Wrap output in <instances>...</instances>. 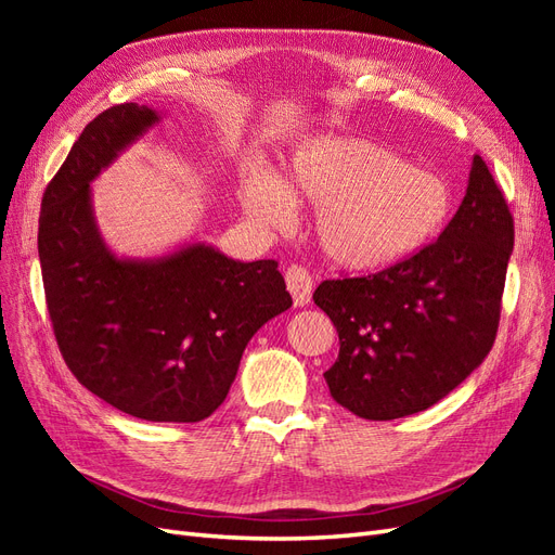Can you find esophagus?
<instances>
[{
  "label": "esophagus",
  "mask_w": 555,
  "mask_h": 555,
  "mask_svg": "<svg viewBox=\"0 0 555 555\" xmlns=\"http://www.w3.org/2000/svg\"><path fill=\"white\" fill-rule=\"evenodd\" d=\"M284 280H287V289L294 298L296 308H304L310 304L312 298V278L306 271L304 266H289L287 273H284Z\"/></svg>",
  "instance_id": "1"
}]
</instances>
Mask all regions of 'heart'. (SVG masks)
<instances>
[{"label": "heart", "instance_id": "obj_1", "mask_svg": "<svg viewBox=\"0 0 555 555\" xmlns=\"http://www.w3.org/2000/svg\"><path fill=\"white\" fill-rule=\"evenodd\" d=\"M241 208L261 227L284 229L294 204L317 212V243L351 273H377L426 249L451 220L453 192L440 176L363 137L298 143L284 173L255 171L241 184Z\"/></svg>", "mask_w": 555, "mask_h": 555}]
</instances>
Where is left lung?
Here are the masks:
<instances>
[{
    "instance_id": "left-lung-1",
    "label": "left lung",
    "mask_w": 555,
    "mask_h": 555,
    "mask_svg": "<svg viewBox=\"0 0 555 555\" xmlns=\"http://www.w3.org/2000/svg\"><path fill=\"white\" fill-rule=\"evenodd\" d=\"M512 249L507 201L475 155L465 196L438 241L375 275L314 289L340 338L324 373L333 400L389 422L449 396L493 347Z\"/></svg>"
}]
</instances>
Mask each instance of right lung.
<instances>
[{
  "instance_id": "1",
  "label": "right lung",
  "mask_w": 555,
  "mask_h": 555,
  "mask_svg": "<svg viewBox=\"0 0 555 555\" xmlns=\"http://www.w3.org/2000/svg\"><path fill=\"white\" fill-rule=\"evenodd\" d=\"M162 113L117 104L82 129L41 201L39 259L62 357L108 405L145 422L194 424L222 405L247 343L292 308L278 261H236L208 243L117 257L90 184Z\"/></svg>"
}]
</instances>
